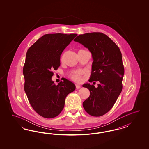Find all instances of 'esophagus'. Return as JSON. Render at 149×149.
I'll return each mask as SVG.
<instances>
[{
  "label": "esophagus",
  "mask_w": 149,
  "mask_h": 149,
  "mask_svg": "<svg viewBox=\"0 0 149 149\" xmlns=\"http://www.w3.org/2000/svg\"><path fill=\"white\" fill-rule=\"evenodd\" d=\"M80 88H81V86H80L79 85H78V84L76 85V88L77 89H80Z\"/></svg>",
  "instance_id": "esophagus-1"
}]
</instances>
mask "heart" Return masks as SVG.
Returning <instances> with one entry per match:
<instances>
[{"label": "heart", "mask_w": 149, "mask_h": 149, "mask_svg": "<svg viewBox=\"0 0 149 149\" xmlns=\"http://www.w3.org/2000/svg\"><path fill=\"white\" fill-rule=\"evenodd\" d=\"M83 73L84 72H76L72 74L71 77L74 81L80 82L82 80V75Z\"/></svg>", "instance_id": "heart-1"}]
</instances>
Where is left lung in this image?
I'll use <instances>...</instances> for the list:
<instances>
[{
  "mask_svg": "<svg viewBox=\"0 0 149 149\" xmlns=\"http://www.w3.org/2000/svg\"><path fill=\"white\" fill-rule=\"evenodd\" d=\"M74 41L84 45L92 54L93 61L88 81L99 82L97 88L88 83L82 85L90 91V97L83 102L84 108L91 116H103L113 108L122 91L125 70L121 51L102 33L80 34Z\"/></svg>",
  "mask_w": 149,
  "mask_h": 149,
  "instance_id": "1",
  "label": "left lung"
}]
</instances>
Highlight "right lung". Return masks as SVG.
Here are the masks:
<instances>
[{
  "mask_svg": "<svg viewBox=\"0 0 149 149\" xmlns=\"http://www.w3.org/2000/svg\"><path fill=\"white\" fill-rule=\"evenodd\" d=\"M77 34H47L29 48L23 68L24 89L32 108L46 118L58 116L68 94L75 90L72 82L65 79L57 85L52 81V70L60 66L63 50Z\"/></svg>",
  "mask_w": 149,
  "mask_h": 149,
  "instance_id": "obj_1",
  "label": "right lung"
}]
</instances>
